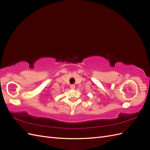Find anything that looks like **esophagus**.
I'll return each mask as SVG.
<instances>
[{"label":"esophagus","mask_w":150,"mask_h":150,"mask_svg":"<svg viewBox=\"0 0 150 150\" xmlns=\"http://www.w3.org/2000/svg\"><path fill=\"white\" fill-rule=\"evenodd\" d=\"M70 87H71V89H75V86L74 84H71Z\"/></svg>","instance_id":"34e87169"}]
</instances>
